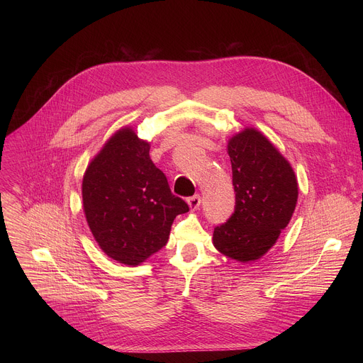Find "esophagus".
<instances>
[{
	"mask_svg": "<svg viewBox=\"0 0 363 363\" xmlns=\"http://www.w3.org/2000/svg\"><path fill=\"white\" fill-rule=\"evenodd\" d=\"M186 202L189 205V210L191 211H196L199 208V205H201V196L199 195H194V196L188 198Z\"/></svg>",
	"mask_w": 363,
	"mask_h": 363,
	"instance_id": "esophagus-1",
	"label": "esophagus"
}]
</instances>
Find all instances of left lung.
Segmentation results:
<instances>
[{
    "label": "left lung",
    "instance_id": "1",
    "mask_svg": "<svg viewBox=\"0 0 363 363\" xmlns=\"http://www.w3.org/2000/svg\"><path fill=\"white\" fill-rule=\"evenodd\" d=\"M235 211L214 228L213 244L228 258L250 263L279 240L296 210L298 184L290 162L255 128L228 139Z\"/></svg>",
    "mask_w": 363,
    "mask_h": 363
}]
</instances>
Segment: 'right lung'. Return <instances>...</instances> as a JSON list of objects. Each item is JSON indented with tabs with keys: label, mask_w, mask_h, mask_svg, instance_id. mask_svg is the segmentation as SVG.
<instances>
[{
	"label": "right lung",
	"mask_w": 363,
	"mask_h": 363,
	"mask_svg": "<svg viewBox=\"0 0 363 363\" xmlns=\"http://www.w3.org/2000/svg\"><path fill=\"white\" fill-rule=\"evenodd\" d=\"M150 143L133 128L115 132L83 175L87 225L112 260L136 267L167 245L177 216L189 211L149 157Z\"/></svg>",
	"instance_id": "1"
}]
</instances>
